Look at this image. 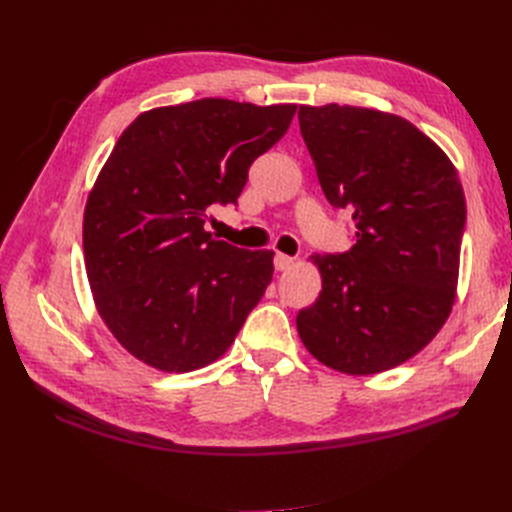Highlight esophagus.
I'll return each mask as SVG.
<instances>
[{"instance_id":"esophagus-1","label":"esophagus","mask_w":512,"mask_h":512,"mask_svg":"<svg viewBox=\"0 0 512 512\" xmlns=\"http://www.w3.org/2000/svg\"><path fill=\"white\" fill-rule=\"evenodd\" d=\"M273 265H275V271H286L292 267V258L286 254H275Z\"/></svg>"}]
</instances>
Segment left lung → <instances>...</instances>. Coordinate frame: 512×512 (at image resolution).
<instances>
[{
  "label": "left lung",
  "mask_w": 512,
  "mask_h": 512,
  "mask_svg": "<svg viewBox=\"0 0 512 512\" xmlns=\"http://www.w3.org/2000/svg\"><path fill=\"white\" fill-rule=\"evenodd\" d=\"M322 192L354 245L314 256L320 297L297 314L305 348L352 376L421 352L453 309L466 196L446 153L410 121L359 106H299Z\"/></svg>",
  "instance_id": "1"
}]
</instances>
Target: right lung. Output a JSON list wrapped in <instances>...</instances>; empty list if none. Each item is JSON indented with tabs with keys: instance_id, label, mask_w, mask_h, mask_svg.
<instances>
[{
	"instance_id": "obj_1",
	"label": "right lung",
	"mask_w": 512,
	"mask_h": 512,
	"mask_svg": "<svg viewBox=\"0 0 512 512\" xmlns=\"http://www.w3.org/2000/svg\"><path fill=\"white\" fill-rule=\"evenodd\" d=\"M294 111L203 98L153 108L119 136L87 198L83 247L98 314L138 361L162 371L218 361L262 299L273 252L215 241L205 218L237 205Z\"/></svg>"
}]
</instances>
